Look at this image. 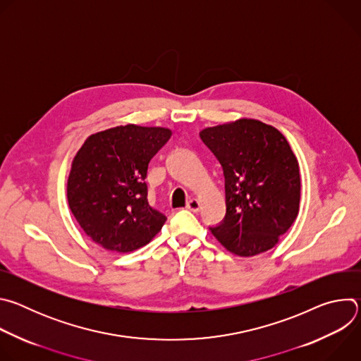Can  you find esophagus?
Segmentation results:
<instances>
[{"label":"esophagus","instance_id":"obj_1","mask_svg":"<svg viewBox=\"0 0 361 361\" xmlns=\"http://www.w3.org/2000/svg\"><path fill=\"white\" fill-rule=\"evenodd\" d=\"M187 209L192 213H198L200 212V201L195 200V198H191L188 202H187Z\"/></svg>","mask_w":361,"mask_h":361}]
</instances>
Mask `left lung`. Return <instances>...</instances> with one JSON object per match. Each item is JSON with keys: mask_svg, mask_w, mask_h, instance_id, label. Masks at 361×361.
<instances>
[{"mask_svg": "<svg viewBox=\"0 0 361 361\" xmlns=\"http://www.w3.org/2000/svg\"><path fill=\"white\" fill-rule=\"evenodd\" d=\"M200 138L224 174L226 217L212 233L241 257L273 248L300 207L298 163L286 137L259 120L241 118L204 128Z\"/></svg>", "mask_w": 361, "mask_h": 361, "instance_id": "1", "label": "left lung"}]
</instances>
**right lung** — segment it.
<instances>
[{"label":"right lung","instance_id":"obj_1","mask_svg":"<svg viewBox=\"0 0 361 361\" xmlns=\"http://www.w3.org/2000/svg\"><path fill=\"white\" fill-rule=\"evenodd\" d=\"M163 127L134 124L90 135L74 157L70 210L85 234L109 251L130 252L152 240L167 217L148 204L151 159L170 140Z\"/></svg>","mask_w":361,"mask_h":361}]
</instances>
